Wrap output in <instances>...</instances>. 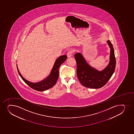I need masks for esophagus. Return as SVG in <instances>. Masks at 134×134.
Listing matches in <instances>:
<instances>
[{"instance_id": "34e87169", "label": "esophagus", "mask_w": 134, "mask_h": 134, "mask_svg": "<svg viewBox=\"0 0 134 134\" xmlns=\"http://www.w3.org/2000/svg\"><path fill=\"white\" fill-rule=\"evenodd\" d=\"M74 51L73 49L69 50L67 53V55L68 58H70V57L72 56V53H74Z\"/></svg>"}]
</instances>
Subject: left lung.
<instances>
[{
	"mask_svg": "<svg viewBox=\"0 0 134 134\" xmlns=\"http://www.w3.org/2000/svg\"><path fill=\"white\" fill-rule=\"evenodd\" d=\"M107 42L111 49L110 62L108 65L101 71L90 66L81 53L74 55L77 65V76L80 83L87 88H99L102 87L108 82L114 72L116 60L114 48L110 41Z\"/></svg>",
	"mask_w": 134,
	"mask_h": 134,
	"instance_id": "obj_1",
	"label": "left lung"
}]
</instances>
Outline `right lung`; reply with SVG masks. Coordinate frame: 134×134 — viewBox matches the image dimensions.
I'll return each mask as SVG.
<instances>
[{"label": "right lung", "mask_w": 134, "mask_h": 134, "mask_svg": "<svg viewBox=\"0 0 134 134\" xmlns=\"http://www.w3.org/2000/svg\"><path fill=\"white\" fill-rule=\"evenodd\" d=\"M66 59L67 56L66 55L59 57L55 61L52 71L49 76L43 81L37 83H32L25 79L20 74L17 65L18 72L23 80L32 89L37 91H45L53 87L56 83L59 76V67Z\"/></svg>", "instance_id": "1"}]
</instances>
